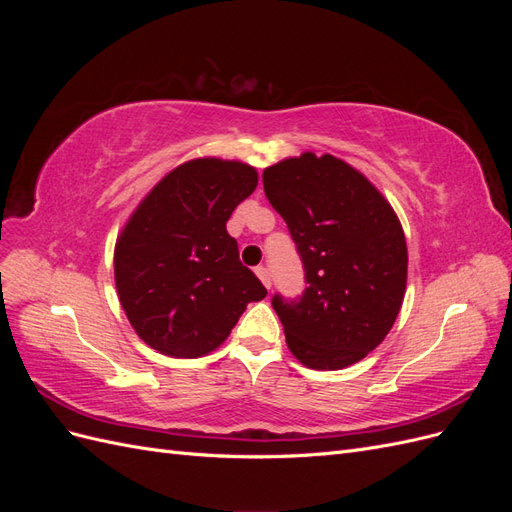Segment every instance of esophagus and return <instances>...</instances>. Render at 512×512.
Instances as JSON below:
<instances>
[{"instance_id":"1","label":"esophagus","mask_w":512,"mask_h":512,"mask_svg":"<svg viewBox=\"0 0 512 512\" xmlns=\"http://www.w3.org/2000/svg\"><path fill=\"white\" fill-rule=\"evenodd\" d=\"M256 275L260 277L262 284H265L267 288H271V273H269L267 267H258V269H256Z\"/></svg>"}]
</instances>
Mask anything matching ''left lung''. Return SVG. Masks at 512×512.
<instances>
[{
	"label": "left lung",
	"mask_w": 512,
	"mask_h": 512,
	"mask_svg": "<svg viewBox=\"0 0 512 512\" xmlns=\"http://www.w3.org/2000/svg\"><path fill=\"white\" fill-rule=\"evenodd\" d=\"M305 271L299 299L273 294L286 344L312 369H342L374 350L404 303L408 247L395 211L359 170L303 153L262 173Z\"/></svg>",
	"instance_id": "left-lung-1"
}]
</instances>
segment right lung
<instances>
[{
    "label": "right lung",
    "instance_id": "obj_1",
    "mask_svg": "<svg viewBox=\"0 0 512 512\" xmlns=\"http://www.w3.org/2000/svg\"><path fill=\"white\" fill-rule=\"evenodd\" d=\"M258 185L252 166L185 162L149 192L115 247L119 301L147 346L196 359L230 335L267 288L243 267L226 222Z\"/></svg>",
    "mask_w": 512,
    "mask_h": 512
}]
</instances>
